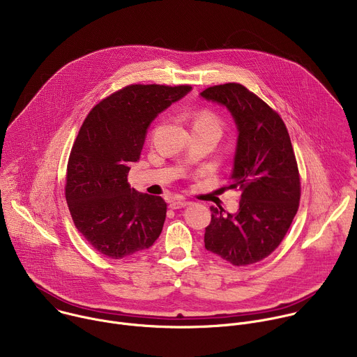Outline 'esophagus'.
I'll list each match as a JSON object with an SVG mask.
<instances>
[{"mask_svg": "<svg viewBox=\"0 0 357 357\" xmlns=\"http://www.w3.org/2000/svg\"><path fill=\"white\" fill-rule=\"evenodd\" d=\"M189 200L183 199V197H179V199H174L169 202V208L171 209H181V208H185L189 205Z\"/></svg>", "mask_w": 357, "mask_h": 357, "instance_id": "34e87169", "label": "esophagus"}]
</instances>
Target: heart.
Segmentation results:
<instances>
[{
  "label": "heart",
  "instance_id": "b5f03b06",
  "mask_svg": "<svg viewBox=\"0 0 357 357\" xmlns=\"http://www.w3.org/2000/svg\"><path fill=\"white\" fill-rule=\"evenodd\" d=\"M193 128H208L220 137V134L223 131V123L219 116H216L212 112L205 110L196 116V119L193 121Z\"/></svg>",
  "mask_w": 357,
  "mask_h": 357
}]
</instances>
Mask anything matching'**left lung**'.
Instances as JSON below:
<instances>
[{
    "label": "left lung",
    "mask_w": 357,
    "mask_h": 357,
    "mask_svg": "<svg viewBox=\"0 0 357 357\" xmlns=\"http://www.w3.org/2000/svg\"><path fill=\"white\" fill-rule=\"evenodd\" d=\"M200 96L226 106L236 121L229 189L241 192L237 213L211 208L205 247L237 267L259 263L280 245L299 206L301 181L288 130L275 110L240 83L212 86Z\"/></svg>",
    "instance_id": "left-lung-1"
}]
</instances>
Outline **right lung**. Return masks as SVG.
Returning a JSON list of instances; mask_svg holds the SVG:
<instances>
[{
  "label": "right lung",
  "instance_id": "obj_1",
  "mask_svg": "<svg viewBox=\"0 0 357 357\" xmlns=\"http://www.w3.org/2000/svg\"><path fill=\"white\" fill-rule=\"evenodd\" d=\"M190 89L130 84L84 119L69 155L65 196L76 229L103 256L120 260L160 237L167 203L130 188V162L139 160L151 121Z\"/></svg>",
  "mask_w": 357,
  "mask_h": 357
}]
</instances>
